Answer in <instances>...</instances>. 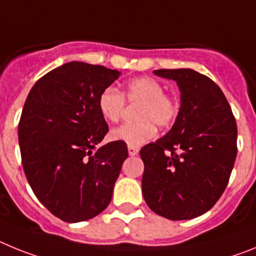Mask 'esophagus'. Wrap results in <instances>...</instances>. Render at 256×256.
<instances>
[{
  "instance_id": "34e87169",
  "label": "esophagus",
  "mask_w": 256,
  "mask_h": 256,
  "mask_svg": "<svg viewBox=\"0 0 256 256\" xmlns=\"http://www.w3.org/2000/svg\"><path fill=\"white\" fill-rule=\"evenodd\" d=\"M128 154H130V156H136L138 153H139V148H138V146H128Z\"/></svg>"
}]
</instances>
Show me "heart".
<instances>
[{
  "instance_id": "heart-1",
  "label": "heart",
  "mask_w": 256,
  "mask_h": 256,
  "mask_svg": "<svg viewBox=\"0 0 256 256\" xmlns=\"http://www.w3.org/2000/svg\"><path fill=\"white\" fill-rule=\"evenodd\" d=\"M128 104H138L134 124H126L110 131V139L132 146H140L154 138L157 128H168L176 118L179 104L165 94V88L152 77H138L128 82L122 91L106 88L98 98V110L108 122H118Z\"/></svg>"
}]
</instances>
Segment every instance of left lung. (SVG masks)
Here are the masks:
<instances>
[{"instance_id":"8db88e82","label":"left lung","mask_w":256,"mask_h":256,"mask_svg":"<svg viewBox=\"0 0 256 256\" xmlns=\"http://www.w3.org/2000/svg\"><path fill=\"white\" fill-rule=\"evenodd\" d=\"M176 81L180 110L174 126L140 150L146 205L171 220L205 214L226 190L237 156V125L223 91L193 70H157Z\"/></svg>"}]
</instances>
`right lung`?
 Returning <instances> with one entry per match:
<instances>
[{"instance_id":"obj_1","label":"right lung","mask_w":256,"mask_h":256,"mask_svg":"<svg viewBox=\"0 0 256 256\" xmlns=\"http://www.w3.org/2000/svg\"><path fill=\"white\" fill-rule=\"evenodd\" d=\"M121 72L70 62L36 82L18 126L22 164L33 193L51 214L77 223L100 214L128 146L110 142L95 148L108 132L98 98Z\"/></svg>"}]
</instances>
